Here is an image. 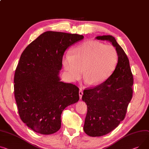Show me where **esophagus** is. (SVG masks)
Masks as SVG:
<instances>
[{
  "mask_svg": "<svg viewBox=\"0 0 149 149\" xmlns=\"http://www.w3.org/2000/svg\"><path fill=\"white\" fill-rule=\"evenodd\" d=\"M83 95V91L81 90V89H80V91H79V96H80V100H81V97H82Z\"/></svg>",
  "mask_w": 149,
  "mask_h": 149,
  "instance_id": "34e87169",
  "label": "esophagus"
}]
</instances>
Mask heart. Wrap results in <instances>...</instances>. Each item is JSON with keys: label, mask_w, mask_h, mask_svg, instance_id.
Segmentation results:
<instances>
[{"label": "heart", "mask_w": 149, "mask_h": 149, "mask_svg": "<svg viewBox=\"0 0 149 149\" xmlns=\"http://www.w3.org/2000/svg\"><path fill=\"white\" fill-rule=\"evenodd\" d=\"M118 54L112 45L96 41L83 43L63 57L62 64L66 77L71 81L80 79L83 74L84 82L97 86L107 80L114 71Z\"/></svg>", "instance_id": "heart-1"}]
</instances>
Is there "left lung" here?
Returning a JSON list of instances; mask_svg holds the SVG:
<instances>
[{
    "label": "left lung",
    "mask_w": 149,
    "mask_h": 149,
    "mask_svg": "<svg viewBox=\"0 0 149 149\" xmlns=\"http://www.w3.org/2000/svg\"><path fill=\"white\" fill-rule=\"evenodd\" d=\"M95 38L111 43L118 54L112 75L104 83L84 90L82 96L87 106L84 131L90 136H101L114 130L125 118L132 97L134 79L129 59L115 38L111 35Z\"/></svg>",
    "instance_id": "8db88e82"
}]
</instances>
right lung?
I'll use <instances>...</instances> for the list:
<instances>
[{"mask_svg": "<svg viewBox=\"0 0 149 149\" xmlns=\"http://www.w3.org/2000/svg\"><path fill=\"white\" fill-rule=\"evenodd\" d=\"M84 36L47 31L22 53L14 75V95L22 120L33 131L52 134L60 130L64 109L79 100V88L61 81L66 49Z\"/></svg>", "mask_w": 149, "mask_h": 149, "instance_id": "1", "label": "right lung"}]
</instances>
